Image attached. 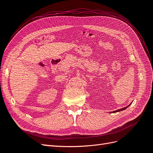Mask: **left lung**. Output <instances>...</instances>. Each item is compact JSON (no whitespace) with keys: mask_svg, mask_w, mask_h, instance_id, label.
<instances>
[{"mask_svg":"<svg viewBox=\"0 0 153 153\" xmlns=\"http://www.w3.org/2000/svg\"><path fill=\"white\" fill-rule=\"evenodd\" d=\"M129 106H126V107H124V108H121V109H119V110H117L116 111H114L113 112V113H115V112H120V111H122V110H125L126 109V108H128Z\"/></svg>","mask_w":153,"mask_h":153,"instance_id":"8db88e82","label":"left lung"}]
</instances>
